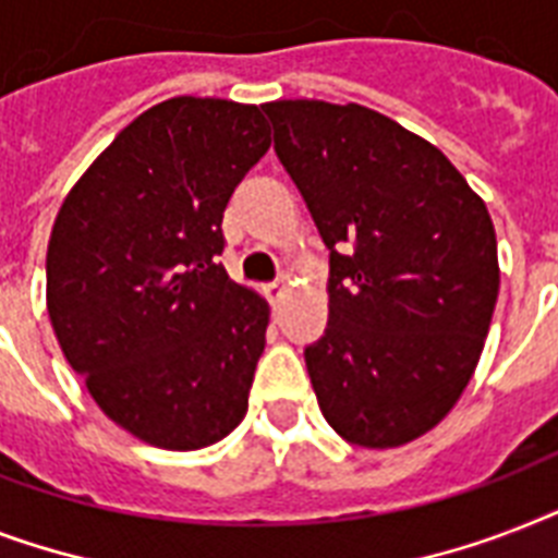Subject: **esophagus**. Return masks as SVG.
Masks as SVG:
<instances>
[{
	"instance_id": "34e87169",
	"label": "esophagus",
	"mask_w": 558,
	"mask_h": 558,
	"mask_svg": "<svg viewBox=\"0 0 558 558\" xmlns=\"http://www.w3.org/2000/svg\"><path fill=\"white\" fill-rule=\"evenodd\" d=\"M289 283H292V280H289V275H280V278L275 280V283H269V287H266V295H269L271 304H278L280 298L287 295Z\"/></svg>"
}]
</instances>
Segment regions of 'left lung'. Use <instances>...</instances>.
<instances>
[{
	"mask_svg": "<svg viewBox=\"0 0 558 558\" xmlns=\"http://www.w3.org/2000/svg\"><path fill=\"white\" fill-rule=\"evenodd\" d=\"M263 109L330 248V318L304 353L324 420L365 449L405 446L477 367L501 287L493 217L432 142L376 109Z\"/></svg>",
	"mask_w": 558,
	"mask_h": 558,
	"instance_id": "1",
	"label": "left lung"
}]
</instances>
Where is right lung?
Returning a JSON list of instances; mask_svg holds the SVG:
<instances>
[{
	"label": "right lung",
	"mask_w": 558,
	"mask_h": 558,
	"mask_svg": "<svg viewBox=\"0 0 558 558\" xmlns=\"http://www.w3.org/2000/svg\"><path fill=\"white\" fill-rule=\"evenodd\" d=\"M260 107L161 100L65 193L46 306L98 408L156 449L196 451L243 423L269 304L228 278L222 210L269 150Z\"/></svg>",
	"instance_id": "obj_1"
}]
</instances>
